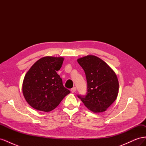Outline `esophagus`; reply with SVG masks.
Returning <instances> with one entry per match:
<instances>
[{
  "label": "esophagus",
  "mask_w": 146,
  "mask_h": 146,
  "mask_svg": "<svg viewBox=\"0 0 146 146\" xmlns=\"http://www.w3.org/2000/svg\"><path fill=\"white\" fill-rule=\"evenodd\" d=\"M70 91H71L72 92H75L76 91V87H73L71 90H70Z\"/></svg>",
  "instance_id": "1"
}]
</instances>
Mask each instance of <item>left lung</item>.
Segmentation results:
<instances>
[{
	"instance_id": "left-lung-1",
	"label": "left lung",
	"mask_w": 146,
	"mask_h": 146,
	"mask_svg": "<svg viewBox=\"0 0 146 146\" xmlns=\"http://www.w3.org/2000/svg\"><path fill=\"white\" fill-rule=\"evenodd\" d=\"M85 73L87 92L77 95L82 102L94 113L105 111L117 98L119 82L116 74L103 60L94 55L77 60Z\"/></svg>"
}]
</instances>
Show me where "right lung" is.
Returning a JSON list of instances; mask_svg holds the SVG:
<instances>
[{"label": "right lung", "instance_id": "right-lung-1", "mask_svg": "<svg viewBox=\"0 0 146 146\" xmlns=\"http://www.w3.org/2000/svg\"><path fill=\"white\" fill-rule=\"evenodd\" d=\"M63 60L62 57H43L26 74L23 92L26 101L33 108L45 112L50 111L70 93L56 72L60 69Z\"/></svg>", "mask_w": 146, "mask_h": 146}]
</instances>
